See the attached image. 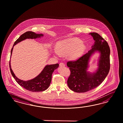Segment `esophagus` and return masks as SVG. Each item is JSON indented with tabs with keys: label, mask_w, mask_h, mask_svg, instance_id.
<instances>
[{
	"label": "esophagus",
	"mask_w": 123,
	"mask_h": 123,
	"mask_svg": "<svg viewBox=\"0 0 123 123\" xmlns=\"http://www.w3.org/2000/svg\"><path fill=\"white\" fill-rule=\"evenodd\" d=\"M59 65L61 67H65V64L63 63V62H61L59 64Z\"/></svg>",
	"instance_id": "1"
}]
</instances>
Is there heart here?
Returning a JSON list of instances; mask_svg holds the SVG:
<instances>
[{"label":"heart","instance_id":"1","mask_svg":"<svg viewBox=\"0 0 123 123\" xmlns=\"http://www.w3.org/2000/svg\"><path fill=\"white\" fill-rule=\"evenodd\" d=\"M85 47L84 43L79 39H67L57 43L54 54L56 57H59L61 55H67L70 59H76L82 55Z\"/></svg>","mask_w":123,"mask_h":123}]
</instances>
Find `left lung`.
I'll return each instance as SVG.
<instances>
[{"mask_svg": "<svg viewBox=\"0 0 123 123\" xmlns=\"http://www.w3.org/2000/svg\"><path fill=\"white\" fill-rule=\"evenodd\" d=\"M95 43L91 50L75 61H70L67 66L70 70L68 80L70 89L77 92H85L98 86L104 81L110 70V50L107 42L95 32L90 34ZM98 51L100 52L99 68L96 73L91 74L86 72L88 62L91 54Z\"/></svg>", "mask_w": 123, "mask_h": 123, "instance_id": "obj_1", "label": "left lung"}]
</instances>
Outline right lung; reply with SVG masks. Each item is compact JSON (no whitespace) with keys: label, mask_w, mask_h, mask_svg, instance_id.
I'll return each mask as SVG.
<instances>
[{"label":"right lung","mask_w":123,"mask_h":123,"mask_svg":"<svg viewBox=\"0 0 123 123\" xmlns=\"http://www.w3.org/2000/svg\"><path fill=\"white\" fill-rule=\"evenodd\" d=\"M43 36V35L42 34H37L32 31H27L24 33L14 42L13 48L11 50V54H12L14 46L18 42L26 39H36L37 38ZM9 64L11 74L18 84L28 91L34 92L45 91L49 87L51 81L52 74L55 69L59 66V64L58 63L47 65L44 68L41 73L37 77L31 80L25 81L19 79L15 76L11 68L10 62Z\"/></svg>","instance_id":"obj_1"}]
</instances>
